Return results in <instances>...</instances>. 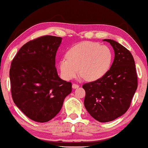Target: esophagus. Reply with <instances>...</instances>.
I'll list each match as a JSON object with an SVG mask.
<instances>
[{
	"label": "esophagus",
	"mask_w": 148,
	"mask_h": 148,
	"mask_svg": "<svg viewBox=\"0 0 148 148\" xmlns=\"http://www.w3.org/2000/svg\"><path fill=\"white\" fill-rule=\"evenodd\" d=\"M72 88H73V89H76V88H78L79 86L77 85V84H72Z\"/></svg>",
	"instance_id": "1"
}]
</instances>
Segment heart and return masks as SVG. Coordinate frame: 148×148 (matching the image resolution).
Wrapping results in <instances>:
<instances>
[{"mask_svg":"<svg viewBox=\"0 0 148 148\" xmlns=\"http://www.w3.org/2000/svg\"><path fill=\"white\" fill-rule=\"evenodd\" d=\"M66 57L59 61L62 77L70 80L79 72L88 81L103 77L111 66L113 55L106 45L92 41H84L69 49Z\"/></svg>","mask_w":148,"mask_h":148,"instance_id":"obj_1","label":"heart"}]
</instances>
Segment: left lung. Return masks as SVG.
<instances>
[{
  "label": "left lung",
  "instance_id": "obj_1",
  "mask_svg": "<svg viewBox=\"0 0 148 148\" xmlns=\"http://www.w3.org/2000/svg\"><path fill=\"white\" fill-rule=\"evenodd\" d=\"M114 49V58L107 73L97 80L84 84V106L101 123L114 121L125 113L138 88L133 56L127 49L112 39H105Z\"/></svg>",
  "mask_w": 148,
  "mask_h": 148
}]
</instances>
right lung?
Masks as SVG:
<instances>
[{"instance_id":"add662e5","label":"right lung","mask_w":148,"mask_h":148,"mask_svg":"<svg viewBox=\"0 0 148 148\" xmlns=\"http://www.w3.org/2000/svg\"><path fill=\"white\" fill-rule=\"evenodd\" d=\"M62 37L45 36L22 47L10 69L11 93L14 103L28 118L45 123L62 109L72 84L58 76L55 57Z\"/></svg>"}]
</instances>
